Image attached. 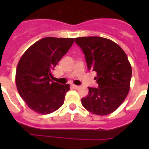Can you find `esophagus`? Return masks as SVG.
<instances>
[{"label":"esophagus","instance_id":"1","mask_svg":"<svg viewBox=\"0 0 149 149\" xmlns=\"http://www.w3.org/2000/svg\"><path fill=\"white\" fill-rule=\"evenodd\" d=\"M72 88H74V89H78V88L80 87V86H77V85H74V84L72 85Z\"/></svg>","mask_w":149,"mask_h":149}]
</instances>
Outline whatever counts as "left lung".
Listing matches in <instances>:
<instances>
[{"instance_id":"1","label":"left lung","mask_w":149,"mask_h":149,"mask_svg":"<svg viewBox=\"0 0 149 149\" xmlns=\"http://www.w3.org/2000/svg\"><path fill=\"white\" fill-rule=\"evenodd\" d=\"M75 42L84 51L89 70L97 74L98 88L88 87L81 99L84 107L95 115L115 111L130 90L132 68L125 52L113 41L99 36L78 37Z\"/></svg>"}]
</instances>
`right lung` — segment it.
Segmentation results:
<instances>
[{"instance_id":"right-lung-1","label":"right lung","mask_w":149,"mask_h":149,"mask_svg":"<svg viewBox=\"0 0 149 149\" xmlns=\"http://www.w3.org/2000/svg\"><path fill=\"white\" fill-rule=\"evenodd\" d=\"M73 42V38H43L27 48L18 61L15 73L17 89L33 111L49 114L64 103L70 85H60L52 81V70Z\"/></svg>"}]
</instances>
